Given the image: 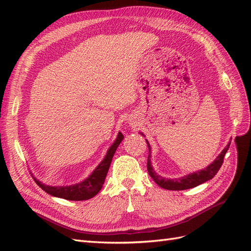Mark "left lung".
<instances>
[{
  "instance_id": "obj_1",
  "label": "left lung",
  "mask_w": 251,
  "mask_h": 251,
  "mask_svg": "<svg viewBox=\"0 0 251 251\" xmlns=\"http://www.w3.org/2000/svg\"><path fill=\"white\" fill-rule=\"evenodd\" d=\"M142 136H144L142 133H140ZM147 140V139H146ZM148 147H149V157H148V172L150 176L153 178V180L156 182V183L164 188V189H169V191H184V189L188 188H193L198 186L204 182H206L210 179L215 177V175L218 173V171L221 168V165L223 163V159L226 154L227 150L229 149L230 146V141L227 144L226 148L219 154V156L212 161L206 168L197 171L194 173H191L188 175H185L183 177L176 178V179H169V178H163L160 175H158L155 170L153 169V165H151V146L149 141L147 140Z\"/></svg>"
}]
</instances>
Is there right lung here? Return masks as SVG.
Masks as SVG:
<instances>
[{
  "instance_id": "right-lung-1",
  "label": "right lung",
  "mask_w": 251,
  "mask_h": 251,
  "mask_svg": "<svg viewBox=\"0 0 251 251\" xmlns=\"http://www.w3.org/2000/svg\"><path fill=\"white\" fill-rule=\"evenodd\" d=\"M123 139H124V135L119 132L117 135V138L109 148L107 155L104 156L103 160L96 166V169L91 173V175L88 178L79 182V183L66 185V186H51V185L44 184L40 180L34 178L36 184L47 194L53 197H57V198L71 200V201H83V200L93 198V197L96 196L98 192L101 189L104 183L105 177H107V174L111 165L113 156L115 154V151L120 142L123 141Z\"/></svg>"
}]
</instances>
